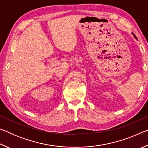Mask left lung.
<instances>
[{"label": "left lung", "mask_w": 148, "mask_h": 148, "mask_svg": "<svg viewBox=\"0 0 148 148\" xmlns=\"http://www.w3.org/2000/svg\"><path fill=\"white\" fill-rule=\"evenodd\" d=\"M135 38H136V36H135Z\"/></svg>", "instance_id": "8db88e82"}]
</instances>
